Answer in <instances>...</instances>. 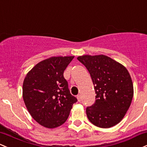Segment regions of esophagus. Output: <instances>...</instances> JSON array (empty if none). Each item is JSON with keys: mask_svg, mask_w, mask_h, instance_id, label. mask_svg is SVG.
<instances>
[{"mask_svg": "<svg viewBox=\"0 0 147 147\" xmlns=\"http://www.w3.org/2000/svg\"><path fill=\"white\" fill-rule=\"evenodd\" d=\"M77 100H78L79 102H81V101H82V96H81V95H78V96H77Z\"/></svg>", "mask_w": 147, "mask_h": 147, "instance_id": "34e87169", "label": "esophagus"}]
</instances>
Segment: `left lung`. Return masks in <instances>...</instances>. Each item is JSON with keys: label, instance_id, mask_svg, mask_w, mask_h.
<instances>
[{"label": "left lung", "instance_id": "obj_1", "mask_svg": "<svg viewBox=\"0 0 147 147\" xmlns=\"http://www.w3.org/2000/svg\"><path fill=\"white\" fill-rule=\"evenodd\" d=\"M77 60L91 75L96 101L87 107L88 120L93 125L108 128L119 123L125 116L133 97V85L127 69L105 55L79 56Z\"/></svg>", "mask_w": 147, "mask_h": 147}]
</instances>
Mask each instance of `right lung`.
<instances>
[{"label":"right lung","mask_w":147,"mask_h":147,"mask_svg":"<svg viewBox=\"0 0 147 147\" xmlns=\"http://www.w3.org/2000/svg\"><path fill=\"white\" fill-rule=\"evenodd\" d=\"M74 56L51 57L37 64L26 76L23 98L28 112L41 125L63 124L77 99L70 93L63 72Z\"/></svg>","instance_id":"right-lung-1"}]
</instances>
